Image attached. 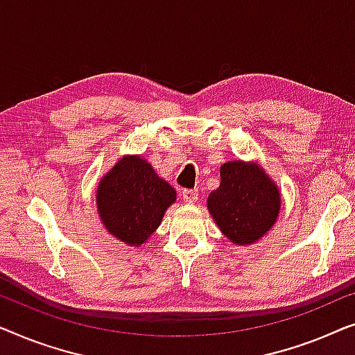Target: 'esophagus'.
<instances>
[{
    "label": "esophagus",
    "mask_w": 355,
    "mask_h": 355,
    "mask_svg": "<svg viewBox=\"0 0 355 355\" xmlns=\"http://www.w3.org/2000/svg\"><path fill=\"white\" fill-rule=\"evenodd\" d=\"M182 198H183L184 202L194 204L198 201V191H196V189H183Z\"/></svg>",
    "instance_id": "esophagus-1"
}]
</instances>
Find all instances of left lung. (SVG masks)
Returning a JSON list of instances; mask_svg holds the SVG:
<instances>
[{
  "label": "left lung",
  "instance_id": "left-lung-1",
  "mask_svg": "<svg viewBox=\"0 0 355 355\" xmlns=\"http://www.w3.org/2000/svg\"><path fill=\"white\" fill-rule=\"evenodd\" d=\"M282 194L256 162L230 161L220 167V187L207 209L220 232L234 244L256 243L277 222Z\"/></svg>",
  "mask_w": 355,
  "mask_h": 355
}]
</instances>
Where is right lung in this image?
Returning a JSON list of instances; mask_svg holds the SVG:
<instances>
[{"instance_id": "add662e5", "label": "right lung", "mask_w": 355, "mask_h": 355, "mask_svg": "<svg viewBox=\"0 0 355 355\" xmlns=\"http://www.w3.org/2000/svg\"><path fill=\"white\" fill-rule=\"evenodd\" d=\"M175 199V189L139 156L122 157L96 191L103 225L130 246H139L156 232Z\"/></svg>"}]
</instances>
